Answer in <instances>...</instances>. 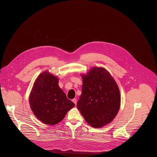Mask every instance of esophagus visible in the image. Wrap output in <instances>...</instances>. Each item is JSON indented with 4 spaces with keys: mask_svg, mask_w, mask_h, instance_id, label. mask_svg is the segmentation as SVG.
Returning <instances> with one entry per match:
<instances>
[{
    "mask_svg": "<svg viewBox=\"0 0 157 157\" xmlns=\"http://www.w3.org/2000/svg\"><path fill=\"white\" fill-rule=\"evenodd\" d=\"M72 101L75 103V105H76V104H77V99H75H75H73L72 100Z\"/></svg>",
    "mask_w": 157,
    "mask_h": 157,
    "instance_id": "34e87169",
    "label": "esophagus"
}]
</instances>
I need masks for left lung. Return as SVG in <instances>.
<instances>
[{
    "mask_svg": "<svg viewBox=\"0 0 157 157\" xmlns=\"http://www.w3.org/2000/svg\"><path fill=\"white\" fill-rule=\"evenodd\" d=\"M81 76L82 93L77 107L91 127H102L113 121L119 112L121 94L118 86L101 67H93Z\"/></svg>",
    "mask_w": 157,
    "mask_h": 157,
    "instance_id": "left-lung-1",
    "label": "left lung"
}]
</instances>
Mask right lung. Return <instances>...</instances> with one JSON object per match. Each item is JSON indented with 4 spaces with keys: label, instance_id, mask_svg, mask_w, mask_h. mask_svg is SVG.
<instances>
[{
    "label": "right lung",
    "instance_id": "add662e5",
    "mask_svg": "<svg viewBox=\"0 0 157 157\" xmlns=\"http://www.w3.org/2000/svg\"><path fill=\"white\" fill-rule=\"evenodd\" d=\"M29 103L36 118L48 125L61 122L75 105L59 87L58 78L47 71L41 73L35 80Z\"/></svg>",
    "mask_w": 157,
    "mask_h": 157
}]
</instances>
